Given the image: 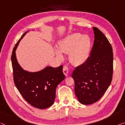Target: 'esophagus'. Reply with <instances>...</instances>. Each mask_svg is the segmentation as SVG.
<instances>
[{
	"label": "esophagus",
	"instance_id": "1",
	"mask_svg": "<svg viewBox=\"0 0 125 125\" xmlns=\"http://www.w3.org/2000/svg\"><path fill=\"white\" fill-rule=\"evenodd\" d=\"M63 73L66 76H68L69 73V68L66 66H64L63 68Z\"/></svg>",
	"mask_w": 125,
	"mask_h": 125
}]
</instances>
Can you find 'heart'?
Listing matches in <instances>:
<instances>
[{
    "instance_id": "1",
    "label": "heart",
    "mask_w": 125,
    "mask_h": 125,
    "mask_svg": "<svg viewBox=\"0 0 125 125\" xmlns=\"http://www.w3.org/2000/svg\"><path fill=\"white\" fill-rule=\"evenodd\" d=\"M92 41L88 35L75 33L67 36L59 43V50L56 51L57 56L62 59V53L69 54L72 63L75 65L84 64L88 59L91 52Z\"/></svg>"
}]
</instances>
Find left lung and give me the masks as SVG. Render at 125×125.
Wrapping results in <instances>:
<instances>
[{
    "label": "left lung",
    "instance_id": "8db88e82",
    "mask_svg": "<svg viewBox=\"0 0 125 125\" xmlns=\"http://www.w3.org/2000/svg\"><path fill=\"white\" fill-rule=\"evenodd\" d=\"M93 46L87 61L76 67L72 74L75 94L84 105L96 102L110 85L113 74L112 48L108 39L98 28H93Z\"/></svg>",
    "mask_w": 125,
    "mask_h": 125
}]
</instances>
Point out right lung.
I'll return each mask as SVG.
<instances>
[{
    "label": "right lung",
    "mask_w": 125,
    "mask_h": 125,
    "mask_svg": "<svg viewBox=\"0 0 125 125\" xmlns=\"http://www.w3.org/2000/svg\"><path fill=\"white\" fill-rule=\"evenodd\" d=\"M29 31L23 34L13 50L11 60L13 79L16 88L25 100L34 107L45 109L53 104L57 86L65 79L63 66H46L36 72H29L21 66L16 51L21 40Z\"/></svg>",
    "instance_id": "1"
}]
</instances>
